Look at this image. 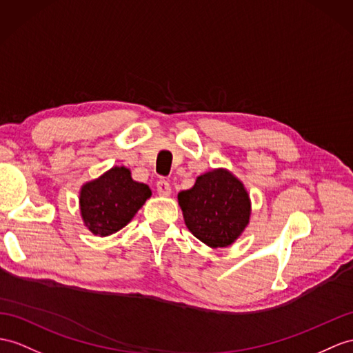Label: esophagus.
Segmentation results:
<instances>
[{
    "label": "esophagus",
    "instance_id": "34e87169",
    "mask_svg": "<svg viewBox=\"0 0 353 353\" xmlns=\"http://www.w3.org/2000/svg\"><path fill=\"white\" fill-rule=\"evenodd\" d=\"M157 193L161 196H169L172 193L169 181H166V179H160V181H157Z\"/></svg>",
    "mask_w": 353,
    "mask_h": 353
}]
</instances>
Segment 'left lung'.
Instances as JSON below:
<instances>
[{"label":"left lung","instance_id":"1","mask_svg":"<svg viewBox=\"0 0 353 353\" xmlns=\"http://www.w3.org/2000/svg\"><path fill=\"white\" fill-rule=\"evenodd\" d=\"M184 221L210 247H228L241 235L250 217V199L241 181L225 169L197 176L190 190L178 194Z\"/></svg>","mask_w":353,"mask_h":353}]
</instances>
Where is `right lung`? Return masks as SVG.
I'll return each instance as SVG.
<instances>
[{"label": "right lung", "mask_w": 353, "mask_h": 353, "mask_svg": "<svg viewBox=\"0 0 353 353\" xmlns=\"http://www.w3.org/2000/svg\"><path fill=\"white\" fill-rule=\"evenodd\" d=\"M151 196L147 184L136 183L127 168H112L81 190L82 219L94 235L108 236L123 229Z\"/></svg>", "instance_id": "right-lung-1"}]
</instances>
